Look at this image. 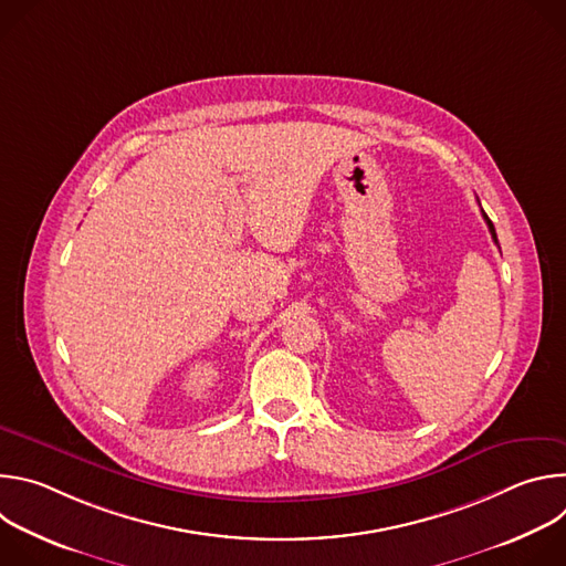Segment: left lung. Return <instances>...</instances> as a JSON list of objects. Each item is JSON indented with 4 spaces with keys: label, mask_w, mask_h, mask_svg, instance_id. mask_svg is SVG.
<instances>
[{
    "label": "left lung",
    "mask_w": 566,
    "mask_h": 566,
    "mask_svg": "<svg viewBox=\"0 0 566 566\" xmlns=\"http://www.w3.org/2000/svg\"><path fill=\"white\" fill-rule=\"evenodd\" d=\"M483 219H486V223H489V230H491V234H493V239H495V244H497V232H495V226H493V221L489 219V214L483 212Z\"/></svg>",
    "instance_id": "8db88e82"
}]
</instances>
